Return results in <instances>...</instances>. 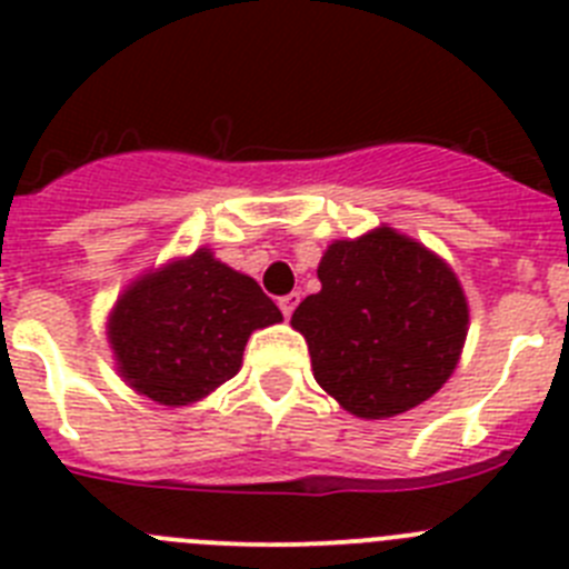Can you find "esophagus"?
I'll list each match as a JSON object with an SVG mask.
<instances>
[{
    "mask_svg": "<svg viewBox=\"0 0 569 569\" xmlns=\"http://www.w3.org/2000/svg\"><path fill=\"white\" fill-rule=\"evenodd\" d=\"M300 303V295L298 291H291V295H283V298L278 300L280 312H283V318H291V312H295V306Z\"/></svg>",
    "mask_w": 569,
    "mask_h": 569,
    "instance_id": "obj_1",
    "label": "esophagus"
}]
</instances>
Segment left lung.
<instances>
[{"label":"left lung","mask_w":569,"mask_h":569,"mask_svg":"<svg viewBox=\"0 0 569 569\" xmlns=\"http://www.w3.org/2000/svg\"><path fill=\"white\" fill-rule=\"evenodd\" d=\"M320 291L291 315L315 380L358 418H392L447 383L467 338V298L443 260L392 229L338 240Z\"/></svg>","instance_id":"obj_1"}]
</instances>
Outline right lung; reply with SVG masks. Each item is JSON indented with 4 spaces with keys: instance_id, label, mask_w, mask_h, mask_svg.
Wrapping results in <instances>:
<instances>
[{
    "instance_id": "1",
    "label": "right lung",
    "mask_w": 569,
    "mask_h": 569,
    "mask_svg": "<svg viewBox=\"0 0 569 569\" xmlns=\"http://www.w3.org/2000/svg\"><path fill=\"white\" fill-rule=\"evenodd\" d=\"M278 320L257 280L200 249L137 280L117 300L108 340L137 392L186 407L234 378L249 335Z\"/></svg>"
}]
</instances>
